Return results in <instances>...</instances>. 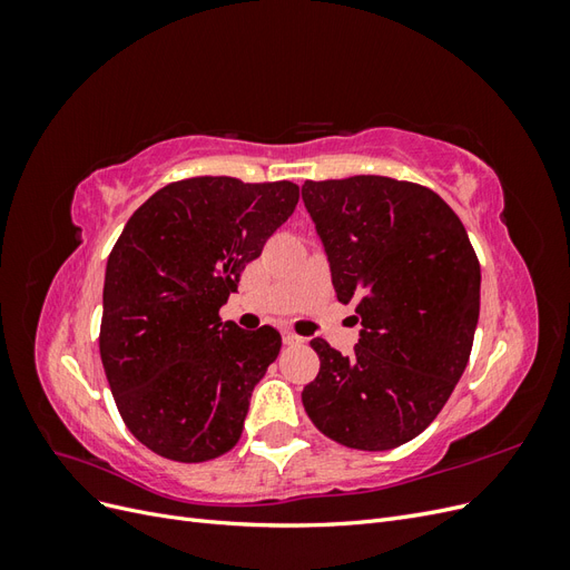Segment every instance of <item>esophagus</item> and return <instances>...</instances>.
<instances>
[{
  "label": "esophagus",
  "instance_id": "obj_1",
  "mask_svg": "<svg viewBox=\"0 0 570 570\" xmlns=\"http://www.w3.org/2000/svg\"><path fill=\"white\" fill-rule=\"evenodd\" d=\"M283 342H285V344H302V342H304V337H299L297 333H289V331H285V333H283Z\"/></svg>",
  "mask_w": 570,
  "mask_h": 570
}]
</instances>
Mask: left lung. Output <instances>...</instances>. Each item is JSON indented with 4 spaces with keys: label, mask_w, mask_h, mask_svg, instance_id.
Wrapping results in <instances>:
<instances>
[{
    "label": "left lung",
    "mask_w": 570,
    "mask_h": 570,
    "mask_svg": "<svg viewBox=\"0 0 570 570\" xmlns=\"http://www.w3.org/2000/svg\"><path fill=\"white\" fill-rule=\"evenodd\" d=\"M302 197L337 299L364 325L350 356L312 340L321 368L302 404L350 450H394L435 421L469 364L480 314L475 249L450 204L419 183L306 180Z\"/></svg>",
    "instance_id": "obj_1"
}]
</instances>
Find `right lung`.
Returning a JSON list of instances; mask_svg holds the SVG:
<instances>
[{
	"label": "right lung",
	"instance_id": "1",
	"mask_svg": "<svg viewBox=\"0 0 570 570\" xmlns=\"http://www.w3.org/2000/svg\"><path fill=\"white\" fill-rule=\"evenodd\" d=\"M299 185L176 180L126 223L107 262L99 354L126 428L170 461L202 463L243 435L249 396L281 352L218 308L295 212Z\"/></svg>",
	"mask_w": 570,
	"mask_h": 570
}]
</instances>
